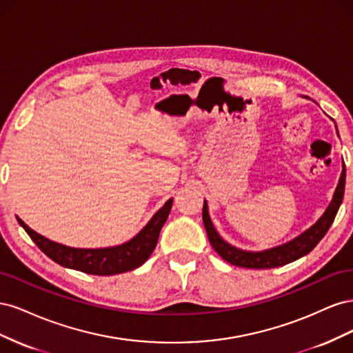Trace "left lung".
I'll use <instances>...</instances> for the list:
<instances>
[{"instance_id": "1", "label": "left lung", "mask_w": 353, "mask_h": 353, "mask_svg": "<svg viewBox=\"0 0 353 353\" xmlns=\"http://www.w3.org/2000/svg\"><path fill=\"white\" fill-rule=\"evenodd\" d=\"M345 183H346V166H345V162H341V174L339 178V184L336 187L333 199H331L330 205L321 215V218H319L312 227H309L306 231L299 234V236L294 237L293 240L280 245H275V248H271V249L259 250V252L243 250L223 240L219 236L216 228L213 227V222L209 215L208 201L205 200V203H203V223H205V228H206L212 248L215 249V252L223 261H227L236 266H241V268L268 270V268H276V266H283L290 262H294L299 258H302V256L311 252L327 234L328 228L331 227V223H333L337 215V210L341 205V201H343Z\"/></svg>"}]
</instances>
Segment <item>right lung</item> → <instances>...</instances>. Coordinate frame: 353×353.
Wrapping results in <instances>:
<instances>
[{
  "mask_svg": "<svg viewBox=\"0 0 353 353\" xmlns=\"http://www.w3.org/2000/svg\"><path fill=\"white\" fill-rule=\"evenodd\" d=\"M172 201L174 199H169L147 222V225L130 241L101 249L69 248V245L51 241L41 236L29 228L20 218H17V221L25 228L32 241L56 263L91 275H114L135 270L150 258L157 244L160 230L172 209Z\"/></svg>",
  "mask_w": 353,
  "mask_h": 353,
  "instance_id": "add662e5",
  "label": "right lung"
}]
</instances>
